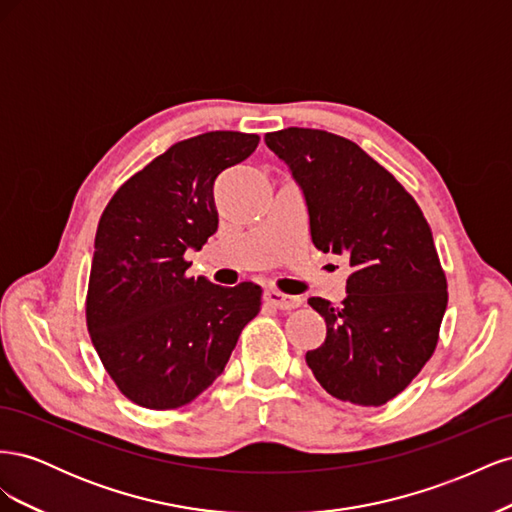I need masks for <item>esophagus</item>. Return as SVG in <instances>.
Listing matches in <instances>:
<instances>
[{
    "mask_svg": "<svg viewBox=\"0 0 512 512\" xmlns=\"http://www.w3.org/2000/svg\"><path fill=\"white\" fill-rule=\"evenodd\" d=\"M265 301L277 309H294L301 305L299 297H292V294H284L280 290H267L265 292Z\"/></svg>",
    "mask_w": 512,
    "mask_h": 512,
    "instance_id": "esophagus-1",
    "label": "esophagus"
}]
</instances>
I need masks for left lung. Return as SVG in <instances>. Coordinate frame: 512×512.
I'll return each mask as SVG.
<instances>
[{"label":"left lung","mask_w":512,"mask_h":512,"mask_svg":"<svg viewBox=\"0 0 512 512\" xmlns=\"http://www.w3.org/2000/svg\"><path fill=\"white\" fill-rule=\"evenodd\" d=\"M305 194L312 241L350 260L342 305L312 297L327 339L305 354L316 380L356 406H384L438 344L446 275L421 207L348 138L312 128L265 134Z\"/></svg>","instance_id":"8db88e82"}]
</instances>
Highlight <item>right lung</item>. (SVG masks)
<instances>
[{"mask_svg":"<svg viewBox=\"0 0 512 512\" xmlns=\"http://www.w3.org/2000/svg\"><path fill=\"white\" fill-rule=\"evenodd\" d=\"M258 134L205 132L175 143L108 200L96 232L85 318L117 389L149 410L190 404L218 378L262 288L190 277L188 250L218 230L213 185Z\"/></svg>","mask_w":512,"mask_h":512,"instance_id":"add662e5","label":"right lung"}]
</instances>
